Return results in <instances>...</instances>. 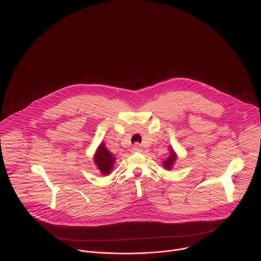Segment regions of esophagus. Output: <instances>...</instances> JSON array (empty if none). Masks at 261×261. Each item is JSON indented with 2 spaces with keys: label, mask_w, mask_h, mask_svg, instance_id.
Masks as SVG:
<instances>
[{
  "label": "esophagus",
  "mask_w": 261,
  "mask_h": 261,
  "mask_svg": "<svg viewBox=\"0 0 261 261\" xmlns=\"http://www.w3.org/2000/svg\"><path fill=\"white\" fill-rule=\"evenodd\" d=\"M132 151H133V152H135V153H139V152H141V151H142V146H141V144H139V143H135V144L132 146Z\"/></svg>",
  "instance_id": "obj_1"
}]
</instances>
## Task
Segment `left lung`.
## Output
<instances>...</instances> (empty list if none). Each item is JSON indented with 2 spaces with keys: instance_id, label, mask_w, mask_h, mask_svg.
<instances>
[{
  "instance_id": "8db88e82",
  "label": "left lung",
  "mask_w": 261,
  "mask_h": 261,
  "mask_svg": "<svg viewBox=\"0 0 261 261\" xmlns=\"http://www.w3.org/2000/svg\"><path fill=\"white\" fill-rule=\"evenodd\" d=\"M170 151H171V153H170L169 157L163 162V165H164V167H165L166 169H170L171 166L173 165V162L175 161V154L173 153L172 150H170Z\"/></svg>"
}]
</instances>
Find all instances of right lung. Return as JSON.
<instances>
[{
  "label": "right lung",
  "mask_w": 261,
  "mask_h": 261,
  "mask_svg": "<svg viewBox=\"0 0 261 261\" xmlns=\"http://www.w3.org/2000/svg\"><path fill=\"white\" fill-rule=\"evenodd\" d=\"M94 160L103 174H108L115 163V158L113 157V154L107 151V148L104 146V143H101V145L99 146Z\"/></svg>",
  "instance_id": "right-lung-1"
}]
</instances>
